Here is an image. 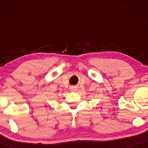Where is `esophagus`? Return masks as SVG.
I'll list each match as a JSON object with an SVG mask.
<instances>
[{
    "mask_svg": "<svg viewBox=\"0 0 148 148\" xmlns=\"http://www.w3.org/2000/svg\"><path fill=\"white\" fill-rule=\"evenodd\" d=\"M71 89L72 90L75 91V90H77V87H75V86H72L71 88Z\"/></svg>",
    "mask_w": 148,
    "mask_h": 148,
    "instance_id": "1",
    "label": "esophagus"
}]
</instances>
